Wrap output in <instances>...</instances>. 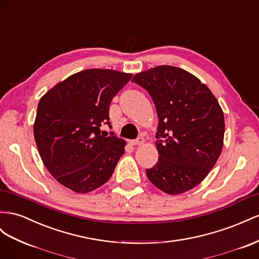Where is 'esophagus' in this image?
Instances as JSON below:
<instances>
[{
	"mask_svg": "<svg viewBox=\"0 0 259 259\" xmlns=\"http://www.w3.org/2000/svg\"><path fill=\"white\" fill-rule=\"evenodd\" d=\"M144 142H145V139H144L143 137H139V138L135 139V141H133V142H132V145H133V146H137V145H143V144H144Z\"/></svg>",
	"mask_w": 259,
	"mask_h": 259,
	"instance_id": "1",
	"label": "esophagus"
}]
</instances>
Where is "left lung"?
<instances>
[{"label": "left lung", "instance_id": "1", "mask_svg": "<svg viewBox=\"0 0 259 259\" xmlns=\"http://www.w3.org/2000/svg\"><path fill=\"white\" fill-rule=\"evenodd\" d=\"M132 81L146 89L156 106L158 162L146 174L159 190L182 194L198 185L218 160L225 116L209 88L184 69L160 65Z\"/></svg>", "mask_w": 259, "mask_h": 259}]
</instances>
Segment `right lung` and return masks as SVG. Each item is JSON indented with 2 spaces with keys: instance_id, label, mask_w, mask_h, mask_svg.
Masks as SVG:
<instances>
[{
  "instance_id": "obj_1",
  "label": "right lung",
  "mask_w": 259,
  "mask_h": 259,
  "mask_svg": "<svg viewBox=\"0 0 259 259\" xmlns=\"http://www.w3.org/2000/svg\"><path fill=\"white\" fill-rule=\"evenodd\" d=\"M132 74L90 68L69 76L41 98L33 135L51 176L76 193L100 187L124 153L122 138L101 135L109 107Z\"/></svg>"
}]
</instances>
